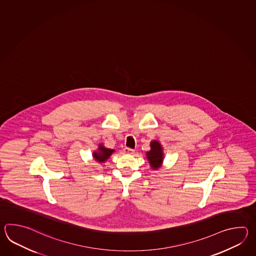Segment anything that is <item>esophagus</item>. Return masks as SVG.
Wrapping results in <instances>:
<instances>
[{
    "instance_id": "1",
    "label": "esophagus",
    "mask_w": 256,
    "mask_h": 256,
    "mask_svg": "<svg viewBox=\"0 0 256 256\" xmlns=\"http://www.w3.org/2000/svg\"><path fill=\"white\" fill-rule=\"evenodd\" d=\"M124 152L127 154H132L134 152V149H132V148H128V147H126L124 149Z\"/></svg>"
}]
</instances>
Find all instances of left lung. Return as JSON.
Returning <instances> with one entry per match:
<instances>
[{
	"label": "left lung",
	"instance_id": "left-lung-1",
	"mask_svg": "<svg viewBox=\"0 0 256 256\" xmlns=\"http://www.w3.org/2000/svg\"><path fill=\"white\" fill-rule=\"evenodd\" d=\"M146 156L152 168L156 169L160 168L161 164L163 162V152L162 147L158 141L151 142V150L147 152Z\"/></svg>",
	"mask_w": 256,
	"mask_h": 256
}]
</instances>
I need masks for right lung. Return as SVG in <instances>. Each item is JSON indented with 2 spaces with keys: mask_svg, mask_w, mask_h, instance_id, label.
Wrapping results in <instances>:
<instances>
[{
  "mask_svg": "<svg viewBox=\"0 0 256 256\" xmlns=\"http://www.w3.org/2000/svg\"><path fill=\"white\" fill-rule=\"evenodd\" d=\"M114 152V150L108 149L102 146V144L98 148V152H95L93 154V156L95 158L96 161L98 162H104L105 160H107L110 158V156Z\"/></svg>",
  "mask_w": 256,
  "mask_h": 256,
  "instance_id": "add662e5",
  "label": "right lung"
}]
</instances>
